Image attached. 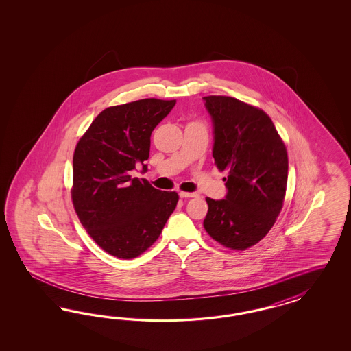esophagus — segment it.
<instances>
[{
    "label": "esophagus",
    "mask_w": 351,
    "mask_h": 351,
    "mask_svg": "<svg viewBox=\"0 0 351 351\" xmlns=\"http://www.w3.org/2000/svg\"><path fill=\"white\" fill-rule=\"evenodd\" d=\"M181 198H193V197H197L198 194L197 193H188V191H180L179 193Z\"/></svg>",
    "instance_id": "esophagus-1"
}]
</instances>
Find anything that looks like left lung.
Returning <instances> with one entry per match:
<instances>
[{
    "instance_id": "8db88e82",
    "label": "left lung",
    "mask_w": 351,
    "mask_h": 351,
    "mask_svg": "<svg viewBox=\"0 0 351 351\" xmlns=\"http://www.w3.org/2000/svg\"><path fill=\"white\" fill-rule=\"evenodd\" d=\"M213 119V157L228 171L223 199L206 198V232L241 250L260 242L282 210L288 176L287 150L264 110L230 96H204Z\"/></svg>"
}]
</instances>
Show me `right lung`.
<instances>
[{"label":"right lung","instance_id":"add662e5","mask_svg":"<svg viewBox=\"0 0 351 351\" xmlns=\"http://www.w3.org/2000/svg\"><path fill=\"white\" fill-rule=\"evenodd\" d=\"M176 100L143 99L104 109L78 141L72 199L87 233L109 255L134 258L153 245L176 208V191L131 178L147 172L152 131Z\"/></svg>","mask_w":351,"mask_h":351}]
</instances>
